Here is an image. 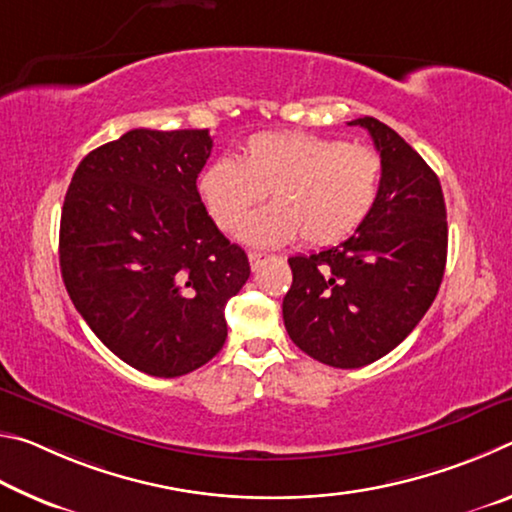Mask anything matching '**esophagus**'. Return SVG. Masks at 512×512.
Masks as SVG:
<instances>
[{
    "label": "esophagus",
    "instance_id": "1",
    "mask_svg": "<svg viewBox=\"0 0 512 512\" xmlns=\"http://www.w3.org/2000/svg\"><path fill=\"white\" fill-rule=\"evenodd\" d=\"M248 259H250V268H253V271H257V268L262 266V262L266 259V253H259V250H250Z\"/></svg>",
    "mask_w": 512,
    "mask_h": 512
}]
</instances>
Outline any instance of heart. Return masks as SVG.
Returning a JSON list of instances; mask_svg holds the SVG:
<instances>
[{"label": "heart", "instance_id": "b5f03b06", "mask_svg": "<svg viewBox=\"0 0 512 512\" xmlns=\"http://www.w3.org/2000/svg\"><path fill=\"white\" fill-rule=\"evenodd\" d=\"M384 160L366 144L280 131L248 137L239 162L214 160L201 176V196L221 230H237L268 194L273 207L255 214L241 237L280 246L302 235L332 246L354 235L375 212Z\"/></svg>", "mask_w": 512, "mask_h": 512}]
</instances>
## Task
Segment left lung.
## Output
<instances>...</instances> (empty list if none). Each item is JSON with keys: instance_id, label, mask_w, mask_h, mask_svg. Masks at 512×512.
<instances>
[{"instance_id": "1", "label": "left lung", "mask_w": 512, "mask_h": 512, "mask_svg": "<svg viewBox=\"0 0 512 512\" xmlns=\"http://www.w3.org/2000/svg\"><path fill=\"white\" fill-rule=\"evenodd\" d=\"M384 160L375 212L339 246L289 257L282 302L291 341L332 368H361L397 348L427 314L447 262V210L431 167L375 117L350 121Z\"/></svg>"}]
</instances>
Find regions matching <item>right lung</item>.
Returning <instances> with one entry per match:
<instances>
[{"instance_id":"add662e5","label":"right lung","mask_w":512,"mask_h":512,"mask_svg":"<svg viewBox=\"0 0 512 512\" xmlns=\"http://www.w3.org/2000/svg\"><path fill=\"white\" fill-rule=\"evenodd\" d=\"M210 131L135 128L85 155L60 214V273L106 348L180 377L223 348L225 302L250 264L201 203Z\"/></svg>"}]
</instances>
